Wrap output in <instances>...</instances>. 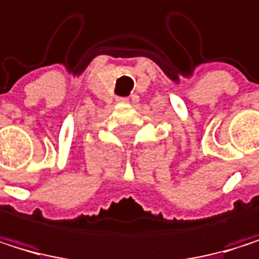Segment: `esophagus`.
I'll use <instances>...</instances> for the list:
<instances>
[{
    "label": "esophagus",
    "mask_w": 259,
    "mask_h": 259,
    "mask_svg": "<svg viewBox=\"0 0 259 259\" xmlns=\"http://www.w3.org/2000/svg\"><path fill=\"white\" fill-rule=\"evenodd\" d=\"M121 101H127V100H121Z\"/></svg>",
    "instance_id": "34e87169"
}]
</instances>
